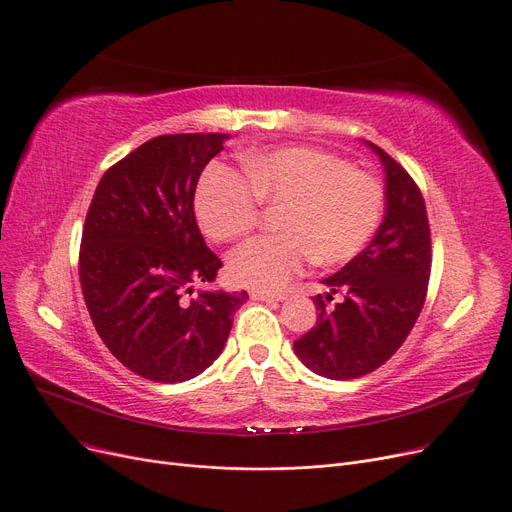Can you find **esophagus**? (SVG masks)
Returning a JSON list of instances; mask_svg holds the SVG:
<instances>
[{
  "mask_svg": "<svg viewBox=\"0 0 512 512\" xmlns=\"http://www.w3.org/2000/svg\"><path fill=\"white\" fill-rule=\"evenodd\" d=\"M251 299L253 301H284L286 294L284 292H267V290H251Z\"/></svg>",
  "mask_w": 512,
  "mask_h": 512,
  "instance_id": "obj_1",
  "label": "esophagus"
}]
</instances>
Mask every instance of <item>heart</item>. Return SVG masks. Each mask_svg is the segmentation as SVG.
Wrapping results in <instances>:
<instances>
[{"label":"heart","mask_w":512,"mask_h":512,"mask_svg":"<svg viewBox=\"0 0 512 512\" xmlns=\"http://www.w3.org/2000/svg\"><path fill=\"white\" fill-rule=\"evenodd\" d=\"M240 164L245 178L224 164H211L195 191L197 222L218 242L251 232L261 218L259 205L280 209L274 222L280 234L253 238L230 255L234 284L270 292L309 259L324 267L348 263L382 222V180L334 153L286 145L249 151Z\"/></svg>","instance_id":"obj_1"}]
</instances>
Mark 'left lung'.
I'll return each instance as SVG.
<instances>
[{"label":"left lung","mask_w":512,"mask_h":512,"mask_svg":"<svg viewBox=\"0 0 512 512\" xmlns=\"http://www.w3.org/2000/svg\"><path fill=\"white\" fill-rule=\"evenodd\" d=\"M386 170V218L369 247L324 280L313 299L317 324L294 353L317 375L355 380L384 365L411 334L427 297L432 232L417 182L382 147L367 143ZM334 293L343 301L327 307Z\"/></svg>","instance_id":"1"}]
</instances>
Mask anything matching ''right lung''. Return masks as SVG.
Masks as SVG:
<instances>
[{
	"mask_svg": "<svg viewBox=\"0 0 512 512\" xmlns=\"http://www.w3.org/2000/svg\"><path fill=\"white\" fill-rule=\"evenodd\" d=\"M226 134H161L103 174L87 211L78 276L110 353L151 382L180 384L220 357L247 292H199L222 267L195 220V188Z\"/></svg>",
	"mask_w": 512,
	"mask_h": 512,
	"instance_id": "right-lung-1",
	"label": "right lung"
}]
</instances>
